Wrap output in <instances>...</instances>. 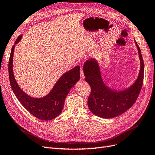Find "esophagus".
Segmentation results:
<instances>
[{
	"instance_id": "1",
	"label": "esophagus",
	"mask_w": 155,
	"mask_h": 155,
	"mask_svg": "<svg viewBox=\"0 0 155 155\" xmlns=\"http://www.w3.org/2000/svg\"><path fill=\"white\" fill-rule=\"evenodd\" d=\"M80 78H84L85 76L84 75V71H83V68H80Z\"/></svg>"
}]
</instances>
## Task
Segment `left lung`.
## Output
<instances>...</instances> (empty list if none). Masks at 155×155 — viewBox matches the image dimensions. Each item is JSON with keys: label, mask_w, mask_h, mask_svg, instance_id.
I'll return each mask as SVG.
<instances>
[{"label": "left lung", "mask_w": 155, "mask_h": 155, "mask_svg": "<svg viewBox=\"0 0 155 155\" xmlns=\"http://www.w3.org/2000/svg\"><path fill=\"white\" fill-rule=\"evenodd\" d=\"M135 42L140 61L139 75L136 82L124 91L111 90L104 85L99 65L95 59H90L85 63V79L91 89L87 104L94 115L103 118L116 117L129 110L136 103L143 84L144 66L140 49L137 43Z\"/></svg>", "instance_id": "left-lung-1"}]
</instances>
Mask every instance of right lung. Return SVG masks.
<instances>
[{
	"label": "right lung",
	"instance_id": "add662e5",
	"mask_svg": "<svg viewBox=\"0 0 155 155\" xmlns=\"http://www.w3.org/2000/svg\"><path fill=\"white\" fill-rule=\"evenodd\" d=\"M21 38L19 36L15 41L17 44ZM15 45L12 46L9 60L8 70L9 81L12 89L19 101L32 115L42 120L55 118L63 110L64 99L71 87L80 78V66H77L64 73L56 82L48 96L43 98H33L25 94L19 87L12 71V58Z\"/></svg>",
	"mask_w": 155,
	"mask_h": 155
}]
</instances>
